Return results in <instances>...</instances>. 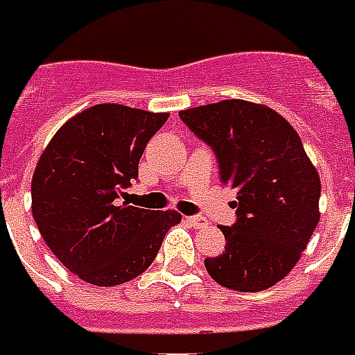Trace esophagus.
Wrapping results in <instances>:
<instances>
[{"label": "esophagus", "mask_w": 355, "mask_h": 355, "mask_svg": "<svg viewBox=\"0 0 355 355\" xmlns=\"http://www.w3.org/2000/svg\"><path fill=\"white\" fill-rule=\"evenodd\" d=\"M185 222L189 223L191 227H205L206 225V220L205 218H200V216H187Z\"/></svg>", "instance_id": "esophagus-1"}]
</instances>
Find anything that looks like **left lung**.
I'll use <instances>...</instances> for the list:
<instances>
[{
    "instance_id": "left-lung-1",
    "label": "left lung",
    "mask_w": 355,
    "mask_h": 355,
    "mask_svg": "<svg viewBox=\"0 0 355 355\" xmlns=\"http://www.w3.org/2000/svg\"><path fill=\"white\" fill-rule=\"evenodd\" d=\"M214 150L222 183L237 191L225 250L206 258L220 285L256 293L293 270L319 222L321 182L293 125L270 107L241 99L180 112Z\"/></svg>"
}]
</instances>
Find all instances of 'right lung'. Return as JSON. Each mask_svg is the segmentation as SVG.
<instances>
[{
  "label": "right lung",
  "instance_id": "add662e5",
  "mask_svg": "<svg viewBox=\"0 0 355 355\" xmlns=\"http://www.w3.org/2000/svg\"><path fill=\"white\" fill-rule=\"evenodd\" d=\"M170 114L95 105L53 135L32 178V214L42 237L74 275L97 286L122 285L157 258L173 210L120 205L137 180L139 158Z\"/></svg>",
  "mask_w": 355,
  "mask_h": 355
}]
</instances>
